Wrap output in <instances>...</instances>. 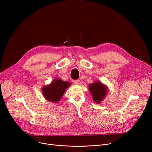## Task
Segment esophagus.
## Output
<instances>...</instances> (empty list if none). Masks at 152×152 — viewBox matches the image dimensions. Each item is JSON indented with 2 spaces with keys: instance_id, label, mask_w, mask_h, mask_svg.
<instances>
[{
  "instance_id": "obj_1",
  "label": "esophagus",
  "mask_w": 152,
  "mask_h": 152,
  "mask_svg": "<svg viewBox=\"0 0 152 152\" xmlns=\"http://www.w3.org/2000/svg\"><path fill=\"white\" fill-rule=\"evenodd\" d=\"M74 83H75L76 84H77V85L81 84V81L79 80V79H77V80L74 81Z\"/></svg>"
}]
</instances>
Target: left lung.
I'll return each instance as SVG.
<instances>
[{
    "mask_svg": "<svg viewBox=\"0 0 152 152\" xmlns=\"http://www.w3.org/2000/svg\"><path fill=\"white\" fill-rule=\"evenodd\" d=\"M89 88L93 97V100L96 103H100L105 97L107 93L106 87L100 82L94 83L90 84Z\"/></svg>",
    "mask_w": 152,
    "mask_h": 152,
    "instance_id": "8db88e82",
    "label": "left lung"
}]
</instances>
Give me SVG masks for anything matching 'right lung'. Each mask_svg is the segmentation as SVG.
<instances>
[{
  "label": "right lung",
  "instance_id": "add662e5",
  "mask_svg": "<svg viewBox=\"0 0 152 152\" xmlns=\"http://www.w3.org/2000/svg\"><path fill=\"white\" fill-rule=\"evenodd\" d=\"M70 84V83L62 81L59 78L55 79L50 85L43 87L44 96L50 102H58Z\"/></svg>",
  "mask_w": 152,
  "mask_h": 152
}]
</instances>
